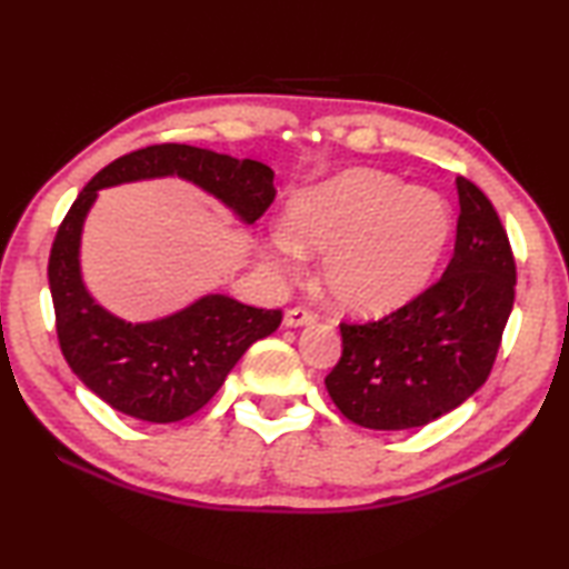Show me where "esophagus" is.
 I'll use <instances>...</instances> for the list:
<instances>
[{
  "mask_svg": "<svg viewBox=\"0 0 569 569\" xmlns=\"http://www.w3.org/2000/svg\"><path fill=\"white\" fill-rule=\"evenodd\" d=\"M313 321H316V313L308 311V308H303V306L288 308L286 316H283V323L288 326V329H298V326H308Z\"/></svg>",
  "mask_w": 569,
  "mask_h": 569,
  "instance_id": "obj_1",
  "label": "esophagus"
}]
</instances>
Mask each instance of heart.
<instances>
[{
  "label": "heart",
  "mask_w": 569,
  "mask_h": 569,
  "mask_svg": "<svg viewBox=\"0 0 569 569\" xmlns=\"http://www.w3.org/2000/svg\"><path fill=\"white\" fill-rule=\"evenodd\" d=\"M276 230L281 263L326 253L321 283L346 313L381 316L417 298L449 246L451 208L435 190L373 170H349L298 190Z\"/></svg>",
  "instance_id": "heart-1"
}]
</instances>
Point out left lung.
<instances>
[{
	"label": "left lung",
	"mask_w": 569,
	"mask_h": 569,
	"mask_svg": "<svg viewBox=\"0 0 569 569\" xmlns=\"http://www.w3.org/2000/svg\"><path fill=\"white\" fill-rule=\"evenodd\" d=\"M457 192L445 276L379 321L341 323L343 351L326 389L359 427H423L465 403L492 371L515 303V256L485 192L467 178H457Z\"/></svg>",
	"instance_id": "1"
}]
</instances>
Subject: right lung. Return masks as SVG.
<instances>
[{"label":"right lung","instance_id":"1","mask_svg":"<svg viewBox=\"0 0 569 569\" xmlns=\"http://www.w3.org/2000/svg\"><path fill=\"white\" fill-rule=\"evenodd\" d=\"M178 176L256 223L273 203V170L213 150L150 146L112 160L67 210L57 230L50 291L64 361L84 387L132 419L170 423L203 409L223 387L250 343L281 326V311H266L223 293H208L182 311L148 323L122 321L88 293L80 271V238L98 190L122 182Z\"/></svg>","mask_w":569,"mask_h":569}]
</instances>
